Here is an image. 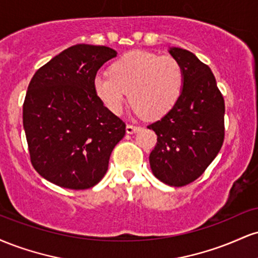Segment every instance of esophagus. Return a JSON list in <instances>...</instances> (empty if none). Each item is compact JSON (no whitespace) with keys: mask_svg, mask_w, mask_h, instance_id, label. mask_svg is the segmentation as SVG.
I'll list each match as a JSON object with an SVG mask.
<instances>
[{"mask_svg":"<svg viewBox=\"0 0 258 258\" xmlns=\"http://www.w3.org/2000/svg\"><path fill=\"white\" fill-rule=\"evenodd\" d=\"M138 131H139V127H137V126H133V125L126 126V132L128 133V135H133V133H136Z\"/></svg>","mask_w":258,"mask_h":258,"instance_id":"obj_1","label":"esophagus"}]
</instances>
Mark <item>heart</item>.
Returning a JSON list of instances; mask_svg holds the SVG:
<instances>
[{
	"instance_id": "b5f03b06",
	"label": "heart",
	"mask_w": 258,
	"mask_h": 258,
	"mask_svg": "<svg viewBox=\"0 0 258 258\" xmlns=\"http://www.w3.org/2000/svg\"><path fill=\"white\" fill-rule=\"evenodd\" d=\"M93 92L111 114L120 115L128 97L136 114L155 120L176 105L184 87V72L172 55L132 51L93 78Z\"/></svg>"
}]
</instances>
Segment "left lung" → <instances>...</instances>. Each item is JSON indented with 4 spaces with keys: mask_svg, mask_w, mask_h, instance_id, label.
Masks as SVG:
<instances>
[{
    "mask_svg": "<svg viewBox=\"0 0 258 258\" xmlns=\"http://www.w3.org/2000/svg\"><path fill=\"white\" fill-rule=\"evenodd\" d=\"M170 54L184 72V87L176 105L148 126L158 136L149 156L154 176L183 186L199 178L221 150L224 139V99L211 69L186 49Z\"/></svg>",
    "mask_w": 258,
    "mask_h": 258,
    "instance_id": "left-lung-1",
    "label": "left lung"
}]
</instances>
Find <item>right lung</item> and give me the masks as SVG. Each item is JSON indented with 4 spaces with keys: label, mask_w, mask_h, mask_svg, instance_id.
I'll use <instances>...</instances> for the list:
<instances>
[{
    "label": "right lung",
    "mask_w": 258,
    "mask_h": 258,
    "mask_svg": "<svg viewBox=\"0 0 258 258\" xmlns=\"http://www.w3.org/2000/svg\"><path fill=\"white\" fill-rule=\"evenodd\" d=\"M110 47L75 44L35 73L23 125L31 164L44 179L68 189H88L108 171L126 125L93 92V78L116 57Z\"/></svg>",
    "instance_id": "add662e5"
}]
</instances>
